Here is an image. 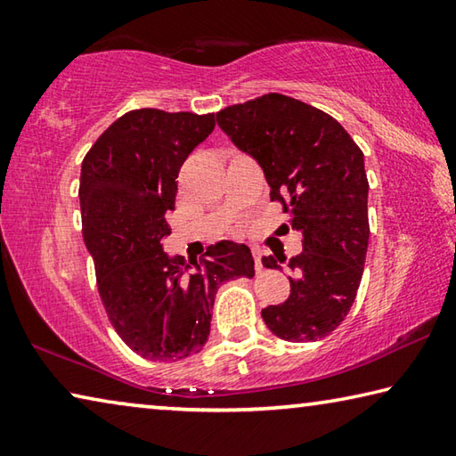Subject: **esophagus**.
Listing matches in <instances>:
<instances>
[{
  "mask_svg": "<svg viewBox=\"0 0 456 456\" xmlns=\"http://www.w3.org/2000/svg\"><path fill=\"white\" fill-rule=\"evenodd\" d=\"M251 253H253V261H256V269L261 272V269H264V261H261V256H264V253H261V249H257V247H253Z\"/></svg>",
  "mask_w": 456,
  "mask_h": 456,
  "instance_id": "1",
  "label": "esophagus"
}]
</instances>
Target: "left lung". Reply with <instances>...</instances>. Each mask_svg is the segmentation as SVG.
<instances>
[{
	"label": "left lung",
	"instance_id": "8db88e82",
	"mask_svg": "<svg viewBox=\"0 0 456 456\" xmlns=\"http://www.w3.org/2000/svg\"><path fill=\"white\" fill-rule=\"evenodd\" d=\"M217 125L261 165L272 200L302 231L299 256L264 257L265 267L285 264L296 275L289 277V297L261 310V318L288 342L326 338L348 315L364 273V154L336 118L277 92L223 108Z\"/></svg>",
	"mask_w": 456,
	"mask_h": 456
}]
</instances>
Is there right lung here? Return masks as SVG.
I'll return each instance as SVG.
<instances>
[{
    "label": "right lung",
    "instance_id": "1",
    "mask_svg": "<svg viewBox=\"0 0 456 456\" xmlns=\"http://www.w3.org/2000/svg\"><path fill=\"white\" fill-rule=\"evenodd\" d=\"M215 128V114L138 108L114 120L82 160V235L108 320L122 342L152 362L203 350L215 293L253 277L249 247L217 241L199 261L168 257L176 179L191 151Z\"/></svg>",
    "mask_w": 456,
    "mask_h": 456
}]
</instances>
